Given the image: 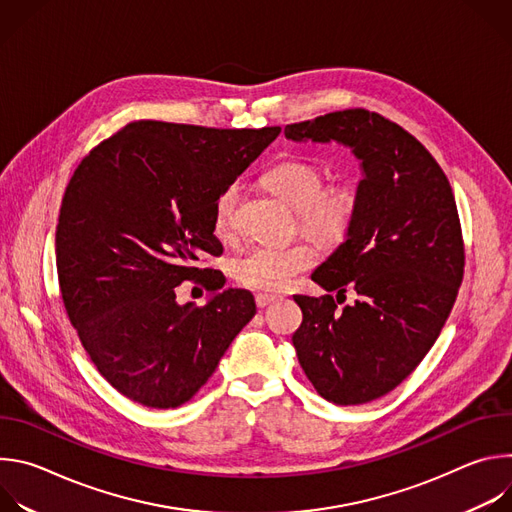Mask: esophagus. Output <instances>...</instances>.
<instances>
[{
  "mask_svg": "<svg viewBox=\"0 0 512 512\" xmlns=\"http://www.w3.org/2000/svg\"><path fill=\"white\" fill-rule=\"evenodd\" d=\"M277 298L275 296H269V294H257L255 296V304H257V308H267L269 304H273Z\"/></svg>",
  "mask_w": 512,
  "mask_h": 512,
  "instance_id": "34e87169",
  "label": "esophagus"
}]
</instances>
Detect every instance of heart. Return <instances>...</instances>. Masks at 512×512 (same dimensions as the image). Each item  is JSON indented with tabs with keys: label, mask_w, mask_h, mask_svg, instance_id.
I'll return each mask as SVG.
<instances>
[{
	"label": "heart",
	"mask_w": 512,
	"mask_h": 512,
	"mask_svg": "<svg viewBox=\"0 0 512 512\" xmlns=\"http://www.w3.org/2000/svg\"><path fill=\"white\" fill-rule=\"evenodd\" d=\"M265 184L287 204L298 210L300 223L316 237L332 241L346 233L354 216V196L350 190L332 186L324 188V174L306 160H285L271 166ZM241 184L229 182L216 194L212 204V231L218 239L229 241L237 231V206ZM316 251L304 241L281 245H255L239 255L233 263V275L245 287L257 291H281L310 269Z\"/></svg>",
	"instance_id": "b5f03b06"
}]
</instances>
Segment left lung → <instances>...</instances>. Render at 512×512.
<instances>
[{
    "label": "left lung",
    "mask_w": 512,
    "mask_h": 512,
    "mask_svg": "<svg viewBox=\"0 0 512 512\" xmlns=\"http://www.w3.org/2000/svg\"><path fill=\"white\" fill-rule=\"evenodd\" d=\"M291 141L340 143L360 162L344 243L312 279L358 300L296 296L304 320L294 346L306 377L336 405L379 399L403 383L440 336L464 275L452 186L423 145L397 123L346 109L285 125ZM336 296V300H338Z\"/></svg>",
    "instance_id": "left-lung-1"
}]
</instances>
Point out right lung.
I'll list each match as a JSON object with an SVG mask.
<instances>
[{
	"mask_svg": "<svg viewBox=\"0 0 512 512\" xmlns=\"http://www.w3.org/2000/svg\"><path fill=\"white\" fill-rule=\"evenodd\" d=\"M279 131L135 121L72 174L56 227L62 302L97 371L127 399L190 401L255 316L251 291L223 289V273L202 261L223 253L216 194ZM186 278L213 291L202 309L175 302Z\"/></svg>",
	"mask_w": 512,
	"mask_h": 512,
	"instance_id": "1",
	"label": "right lung"
}]
</instances>
